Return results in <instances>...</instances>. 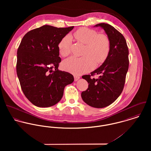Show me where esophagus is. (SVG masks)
Here are the masks:
<instances>
[{
	"label": "esophagus",
	"mask_w": 151,
	"mask_h": 151,
	"mask_svg": "<svg viewBox=\"0 0 151 151\" xmlns=\"http://www.w3.org/2000/svg\"><path fill=\"white\" fill-rule=\"evenodd\" d=\"M74 81H78L80 78V76H74Z\"/></svg>",
	"instance_id": "obj_1"
}]
</instances>
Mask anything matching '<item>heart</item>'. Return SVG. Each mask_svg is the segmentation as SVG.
<instances>
[{
	"mask_svg": "<svg viewBox=\"0 0 151 151\" xmlns=\"http://www.w3.org/2000/svg\"><path fill=\"white\" fill-rule=\"evenodd\" d=\"M75 39L85 45L82 58L71 57L63 63V67L66 71L75 75H80L91 70L94 66L104 63L108 58L110 50V42L108 36L98 34L93 29L83 27L77 29L73 34ZM71 39L65 37L59 43V53L63 57L71 52Z\"/></svg>",
	"mask_w": 151,
	"mask_h": 151,
	"instance_id": "1",
	"label": "heart"
}]
</instances>
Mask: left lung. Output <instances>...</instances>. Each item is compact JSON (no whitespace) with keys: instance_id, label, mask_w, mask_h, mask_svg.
Instances as JSON below:
<instances>
[{"instance_id":"left-lung-1","label":"left lung","mask_w":151,"mask_h":151,"mask_svg":"<svg viewBox=\"0 0 151 151\" xmlns=\"http://www.w3.org/2000/svg\"><path fill=\"white\" fill-rule=\"evenodd\" d=\"M102 27L110 42V50L104 63L91 74L82 77L88 82V88L82 92L83 100L90 106L106 107L113 103L122 93L129 66V48L124 36L113 26L98 24ZM100 76L97 79L93 77Z\"/></svg>"}]
</instances>
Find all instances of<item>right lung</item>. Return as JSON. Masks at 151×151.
Returning <instances> with one entry per match:
<instances>
[{"instance_id": "add662e5", "label": "right lung", "mask_w": 151, "mask_h": 151, "mask_svg": "<svg viewBox=\"0 0 151 151\" xmlns=\"http://www.w3.org/2000/svg\"><path fill=\"white\" fill-rule=\"evenodd\" d=\"M73 28L45 25L28 31L22 39L17 74L24 94L36 106L55 105L61 100L65 86L74 81L72 74L58 69V45Z\"/></svg>"}]
</instances>
